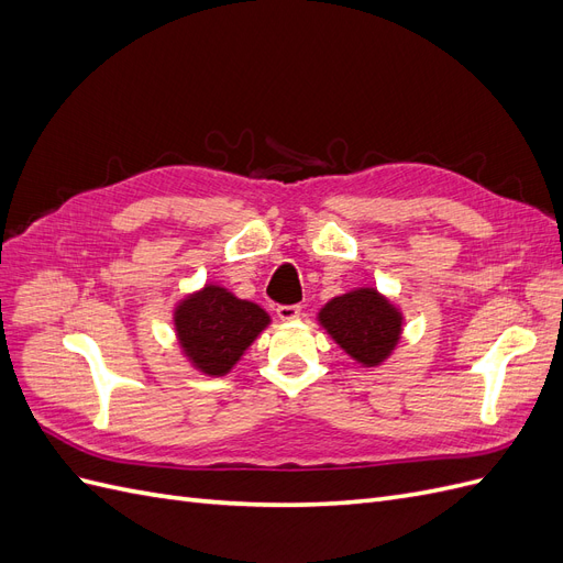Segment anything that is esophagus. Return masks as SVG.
Wrapping results in <instances>:
<instances>
[{
    "mask_svg": "<svg viewBox=\"0 0 563 563\" xmlns=\"http://www.w3.org/2000/svg\"><path fill=\"white\" fill-rule=\"evenodd\" d=\"M277 317L282 321H296L300 317V308H298V305H279Z\"/></svg>",
    "mask_w": 563,
    "mask_h": 563,
    "instance_id": "obj_1",
    "label": "esophagus"
}]
</instances>
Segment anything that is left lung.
Listing matches in <instances>:
<instances>
[{
	"label": "left lung",
	"mask_w": 563,
	"mask_h": 563,
	"mask_svg": "<svg viewBox=\"0 0 563 563\" xmlns=\"http://www.w3.org/2000/svg\"><path fill=\"white\" fill-rule=\"evenodd\" d=\"M317 323L350 360L364 368H376L399 345L404 312L378 288L360 286L323 305Z\"/></svg>",
	"instance_id": "obj_1"
}]
</instances>
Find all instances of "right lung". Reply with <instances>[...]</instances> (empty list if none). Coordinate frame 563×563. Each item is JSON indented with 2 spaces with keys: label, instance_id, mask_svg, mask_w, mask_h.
<instances>
[{
  "label": "right lung",
  "instance_id": "1",
  "mask_svg": "<svg viewBox=\"0 0 563 563\" xmlns=\"http://www.w3.org/2000/svg\"><path fill=\"white\" fill-rule=\"evenodd\" d=\"M272 323L251 300L220 284H203L174 308V329L183 356L203 376L220 378L240 364L244 352Z\"/></svg>",
  "mask_w": 563,
  "mask_h": 563
}]
</instances>
